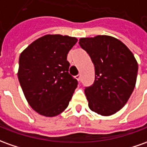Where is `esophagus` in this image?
<instances>
[{
	"instance_id": "1",
	"label": "esophagus",
	"mask_w": 147,
	"mask_h": 147,
	"mask_svg": "<svg viewBox=\"0 0 147 147\" xmlns=\"http://www.w3.org/2000/svg\"><path fill=\"white\" fill-rule=\"evenodd\" d=\"M75 78H76V79L78 80V82H80V81H81V75H80V74H78V75L76 76Z\"/></svg>"
}]
</instances>
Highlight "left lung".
Masks as SVG:
<instances>
[{
	"mask_svg": "<svg viewBox=\"0 0 147 147\" xmlns=\"http://www.w3.org/2000/svg\"><path fill=\"white\" fill-rule=\"evenodd\" d=\"M79 45L94 65V82L85 87L90 109L102 116L115 114L126 105L134 89L137 61L122 41L110 36L81 38Z\"/></svg>",
	"mask_w": 147,
	"mask_h": 147,
	"instance_id": "1",
	"label": "left lung"
}]
</instances>
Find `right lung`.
<instances>
[{
    "label": "right lung",
    "mask_w": 147,
    "mask_h": 147,
    "mask_svg": "<svg viewBox=\"0 0 147 147\" xmlns=\"http://www.w3.org/2000/svg\"><path fill=\"white\" fill-rule=\"evenodd\" d=\"M77 41L75 37L48 34L21 53L18 79L29 106L38 114L57 116L69 105L78 81L69 74L67 54Z\"/></svg>",
    "instance_id": "right-lung-1"
}]
</instances>
